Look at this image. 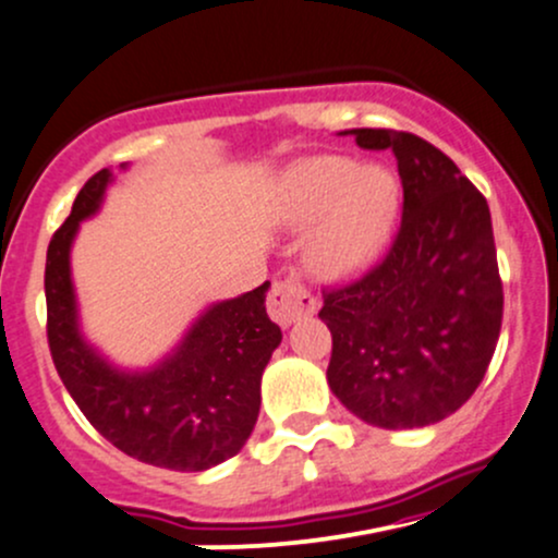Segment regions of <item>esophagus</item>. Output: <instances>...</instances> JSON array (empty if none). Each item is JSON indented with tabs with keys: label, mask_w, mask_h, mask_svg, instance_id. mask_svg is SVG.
I'll return each mask as SVG.
<instances>
[{
	"label": "esophagus",
	"mask_w": 558,
	"mask_h": 558,
	"mask_svg": "<svg viewBox=\"0 0 558 558\" xmlns=\"http://www.w3.org/2000/svg\"><path fill=\"white\" fill-rule=\"evenodd\" d=\"M317 312V299L301 286L296 275H288L283 280H275L270 296H267V314L272 322H278L280 327L293 325L301 317Z\"/></svg>",
	"instance_id": "1"
}]
</instances>
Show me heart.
I'll return each mask as SVG.
<instances>
[{
    "label": "heart",
    "mask_w": 558,
    "mask_h": 558,
    "mask_svg": "<svg viewBox=\"0 0 558 558\" xmlns=\"http://www.w3.org/2000/svg\"><path fill=\"white\" fill-rule=\"evenodd\" d=\"M395 210L398 184L381 166L314 156L293 163L280 181V218L291 228L315 223L306 239V262L327 280L364 270L385 244Z\"/></svg>",
    "instance_id": "heart-1"
}]
</instances>
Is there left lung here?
<instances>
[{
  "instance_id": "left-lung-1",
  "label": "left lung",
  "mask_w": 558,
  "mask_h": 558,
  "mask_svg": "<svg viewBox=\"0 0 558 558\" xmlns=\"http://www.w3.org/2000/svg\"><path fill=\"white\" fill-rule=\"evenodd\" d=\"M364 150H392L402 181L400 231L355 283L325 293L332 332L327 381L379 428L439 424L481 385L501 330L499 265L486 197L411 132L348 130Z\"/></svg>"
}]
</instances>
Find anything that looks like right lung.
<instances>
[{
  "mask_svg": "<svg viewBox=\"0 0 558 558\" xmlns=\"http://www.w3.org/2000/svg\"><path fill=\"white\" fill-rule=\"evenodd\" d=\"M111 181L109 169L87 179L46 252L53 366L93 428L124 454L169 471H207L233 458L257 424L262 372L283 340L265 308L270 283L207 306L158 364H111L80 330L70 265L80 223L100 210Z\"/></svg>",
  "mask_w": 558,
  "mask_h": 558,
  "instance_id": "1",
  "label": "right lung"
}]
</instances>
